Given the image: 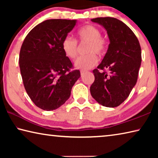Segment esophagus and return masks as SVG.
Returning <instances> with one entry per match:
<instances>
[{
	"label": "esophagus",
	"mask_w": 158,
	"mask_h": 158,
	"mask_svg": "<svg viewBox=\"0 0 158 158\" xmlns=\"http://www.w3.org/2000/svg\"><path fill=\"white\" fill-rule=\"evenodd\" d=\"M86 72H87V71H85V70H83V69H81V70L80 71V73H81V75H83V74H85V73H86Z\"/></svg>",
	"instance_id": "obj_1"
}]
</instances>
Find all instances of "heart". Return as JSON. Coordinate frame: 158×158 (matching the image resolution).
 <instances>
[{
    "instance_id": "heart-1",
    "label": "heart",
    "mask_w": 158,
    "mask_h": 158,
    "mask_svg": "<svg viewBox=\"0 0 158 158\" xmlns=\"http://www.w3.org/2000/svg\"><path fill=\"white\" fill-rule=\"evenodd\" d=\"M78 40L81 43L88 42L85 52L88 54L79 56L74 62L77 68L89 69L98 63L97 53L100 56L105 55L107 49V41L101 35V31L92 24L83 26L77 31ZM62 49L70 59H74L78 53V42L70 36H67L62 42Z\"/></svg>"
}]
</instances>
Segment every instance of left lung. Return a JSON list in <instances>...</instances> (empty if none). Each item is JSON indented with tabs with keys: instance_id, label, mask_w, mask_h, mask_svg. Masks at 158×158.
<instances>
[{
	"instance_id": "8db88e82",
	"label": "left lung",
	"mask_w": 158,
	"mask_h": 158,
	"mask_svg": "<svg viewBox=\"0 0 158 158\" xmlns=\"http://www.w3.org/2000/svg\"><path fill=\"white\" fill-rule=\"evenodd\" d=\"M91 21L106 29L110 44L102 63L93 70L95 81L90 85V94L102 106L116 107L126 100L137 83L141 47L135 33L123 21L113 17Z\"/></svg>"
}]
</instances>
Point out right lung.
I'll list each match as a JSON object with an SVG mask.
<instances>
[{
	"instance_id": "obj_1",
	"label": "right lung",
	"mask_w": 158,
	"mask_h": 158,
	"mask_svg": "<svg viewBox=\"0 0 158 158\" xmlns=\"http://www.w3.org/2000/svg\"><path fill=\"white\" fill-rule=\"evenodd\" d=\"M76 20L49 19L29 32L21 45L19 67L23 85L37 107L56 109L68 100L80 77L62 49Z\"/></svg>"
}]
</instances>
